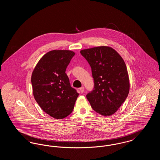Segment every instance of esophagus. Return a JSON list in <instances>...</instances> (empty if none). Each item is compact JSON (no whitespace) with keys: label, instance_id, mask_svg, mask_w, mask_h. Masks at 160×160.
Masks as SVG:
<instances>
[{"label":"esophagus","instance_id":"esophagus-1","mask_svg":"<svg viewBox=\"0 0 160 160\" xmlns=\"http://www.w3.org/2000/svg\"><path fill=\"white\" fill-rule=\"evenodd\" d=\"M80 91L81 92V93H83L84 91V87H82L80 88Z\"/></svg>","mask_w":160,"mask_h":160}]
</instances>
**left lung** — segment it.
Instances as JSON below:
<instances>
[{"label":"left lung","mask_w":160,"mask_h":160,"mask_svg":"<svg viewBox=\"0 0 160 160\" xmlns=\"http://www.w3.org/2000/svg\"><path fill=\"white\" fill-rule=\"evenodd\" d=\"M80 53L90 65L94 80V88L86 95L92 108L103 116L114 114L129 93L125 62L115 50L107 46L84 49Z\"/></svg>","instance_id":"obj_1"}]
</instances>
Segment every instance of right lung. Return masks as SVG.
<instances>
[{
	"mask_svg": "<svg viewBox=\"0 0 160 160\" xmlns=\"http://www.w3.org/2000/svg\"><path fill=\"white\" fill-rule=\"evenodd\" d=\"M74 55L70 50L50 51L41 58L32 74L35 99L44 112L55 119L71 114L78 96L65 73Z\"/></svg>",
	"mask_w": 160,
	"mask_h": 160,
	"instance_id": "1",
	"label": "right lung"
}]
</instances>
